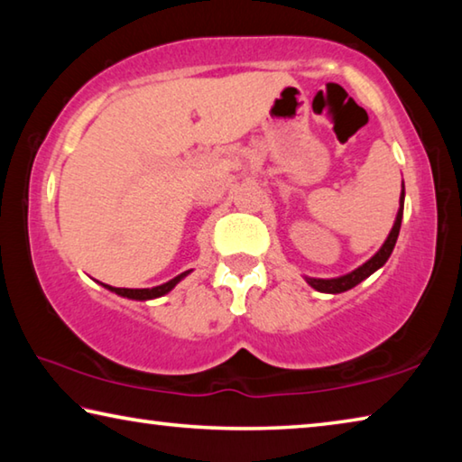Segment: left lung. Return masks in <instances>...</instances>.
<instances>
[{"mask_svg": "<svg viewBox=\"0 0 462 462\" xmlns=\"http://www.w3.org/2000/svg\"><path fill=\"white\" fill-rule=\"evenodd\" d=\"M403 199H405V187L402 183V195H400V209H397V216H395V222H393V228H391L387 240L383 242V246L374 253L369 261L363 263L361 267L346 273V275L342 277H334V279H316V277H306L308 283L316 289V291H322V293H342V291H348V289L356 287L361 281H365L366 277H371L374 271L381 269L383 264L387 263V259L393 253L395 248V242L397 236H400V228H402V217H403Z\"/></svg>", "mask_w": 462, "mask_h": 462, "instance_id": "1", "label": "left lung"}]
</instances>
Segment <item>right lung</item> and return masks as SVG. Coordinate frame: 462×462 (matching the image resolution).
<instances>
[{
    "label": "right lung",
    "mask_w": 462,
    "mask_h": 462,
    "mask_svg": "<svg viewBox=\"0 0 462 462\" xmlns=\"http://www.w3.org/2000/svg\"><path fill=\"white\" fill-rule=\"evenodd\" d=\"M191 271H185L181 273V275H177L175 279L167 281V283L162 285H156V287H148V289H126V287H112V285H106L101 283L106 289H109V291H114L116 295H122V297H128V300H136V301H146V300H154V297H161L169 293L171 289H173L179 281L185 279L187 275H189Z\"/></svg>",
    "instance_id": "obj_1"
}]
</instances>
